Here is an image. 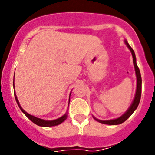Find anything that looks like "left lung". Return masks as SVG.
Segmentation results:
<instances>
[{
  "instance_id": "8db88e82",
  "label": "left lung",
  "mask_w": 155,
  "mask_h": 155,
  "mask_svg": "<svg viewBox=\"0 0 155 155\" xmlns=\"http://www.w3.org/2000/svg\"><path fill=\"white\" fill-rule=\"evenodd\" d=\"M125 42V44L127 45V46L128 47V49L130 50L131 53H132L133 57V62H134V69H135V73H136V77H137V89H136V93H135V96H134V100H133V102L131 103L130 106L129 107V109L126 111L124 114L122 115L121 116L118 117L116 119H113V120H98V119L95 118L94 116H93V118L95 120H97L98 122L101 123V124H108V125H119V124H122L125 122L127 119L131 116V115L134 113V112L137 109L138 105L140 103V96H141V84H142V80H141V75H140V70L137 67V60H136V56H135V53H134V50H133L131 46L129 45L128 42L127 40L124 41Z\"/></svg>"
}]
</instances>
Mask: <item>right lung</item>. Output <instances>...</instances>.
Masks as SVG:
<instances>
[{"label":"right lung","instance_id":"add662e5","mask_svg":"<svg viewBox=\"0 0 155 155\" xmlns=\"http://www.w3.org/2000/svg\"><path fill=\"white\" fill-rule=\"evenodd\" d=\"M14 81H15V76H14ZM13 87H14V89H15V83H13ZM14 94H15V98L16 100V102H17L18 105V107L20 108V109L21 110L23 113H24L25 116L31 120V122H33L34 124H36V125L39 126V127H54V126H57L59 124H61V123L64 121V120L67 119L68 117V112L65 113L64 115H63L60 118L57 119V120H42V119H39V118H37L35 116H32V115H30L28 114V113H26L24 109L21 108V106L20 105V103L18 102V99L17 98V95L15 94V91H14ZM71 92L70 93V96H71ZM70 100V99H69Z\"/></svg>","mask_w":155,"mask_h":155}]
</instances>
